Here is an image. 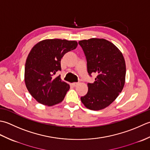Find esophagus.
Instances as JSON below:
<instances>
[{
    "label": "esophagus",
    "instance_id": "1",
    "mask_svg": "<svg viewBox=\"0 0 150 150\" xmlns=\"http://www.w3.org/2000/svg\"><path fill=\"white\" fill-rule=\"evenodd\" d=\"M78 85V83H76V82H74V83H72V85L73 87H76V86H77V85Z\"/></svg>",
    "mask_w": 150,
    "mask_h": 150
}]
</instances>
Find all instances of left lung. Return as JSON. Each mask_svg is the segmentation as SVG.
Instances as JSON below:
<instances>
[{
  "label": "left lung",
  "mask_w": 150,
  "mask_h": 150,
  "mask_svg": "<svg viewBox=\"0 0 150 150\" xmlns=\"http://www.w3.org/2000/svg\"><path fill=\"white\" fill-rule=\"evenodd\" d=\"M86 57L87 72L96 74L95 81L88 83V92L81 97L87 108H105L117 98L125 84L126 63L118 48L104 39L92 38L78 42Z\"/></svg>",
  "instance_id": "8db88e82"
}]
</instances>
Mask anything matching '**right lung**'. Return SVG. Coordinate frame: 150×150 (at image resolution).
Segmentation results:
<instances>
[{
  "instance_id": "add662e5",
  "label": "right lung",
  "mask_w": 150,
  "mask_h": 150,
  "mask_svg": "<svg viewBox=\"0 0 150 150\" xmlns=\"http://www.w3.org/2000/svg\"><path fill=\"white\" fill-rule=\"evenodd\" d=\"M76 41L46 39L33 47L26 59L24 81L30 94L39 103L52 106L62 102L70 86L56 73L62 70L61 59L75 49Z\"/></svg>"
}]
</instances>
